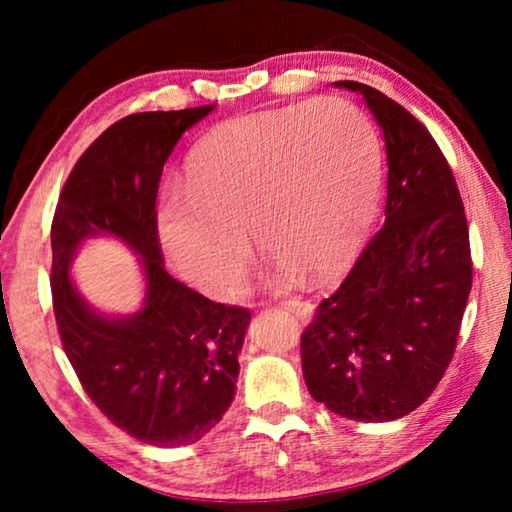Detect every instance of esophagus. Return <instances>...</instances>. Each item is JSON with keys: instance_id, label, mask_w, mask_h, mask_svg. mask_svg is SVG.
Listing matches in <instances>:
<instances>
[{"instance_id": "obj_1", "label": "esophagus", "mask_w": 512, "mask_h": 512, "mask_svg": "<svg viewBox=\"0 0 512 512\" xmlns=\"http://www.w3.org/2000/svg\"><path fill=\"white\" fill-rule=\"evenodd\" d=\"M282 305H284V309H289L298 320H302V323H309L311 316H314V302H309V300L300 298V296L291 298V300H284Z\"/></svg>"}]
</instances>
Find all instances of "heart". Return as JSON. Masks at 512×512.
<instances>
[{
    "mask_svg": "<svg viewBox=\"0 0 512 512\" xmlns=\"http://www.w3.org/2000/svg\"><path fill=\"white\" fill-rule=\"evenodd\" d=\"M187 196L158 207V241L183 280L235 298L250 241L314 282L357 255L381 196V144L341 99L302 101L207 133L187 164Z\"/></svg>",
    "mask_w": 512,
    "mask_h": 512,
    "instance_id": "obj_1",
    "label": "heart"
}]
</instances>
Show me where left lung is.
<instances>
[{
  "instance_id": "8db88e82",
  "label": "left lung",
  "mask_w": 512,
  "mask_h": 512,
  "mask_svg": "<svg viewBox=\"0 0 512 512\" xmlns=\"http://www.w3.org/2000/svg\"><path fill=\"white\" fill-rule=\"evenodd\" d=\"M334 85L363 94L384 131L386 221L302 332V375L341 418L388 422L418 409L454 357L472 289L470 232L427 126L370 85Z\"/></svg>"
}]
</instances>
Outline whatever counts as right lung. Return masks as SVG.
<instances>
[{
	"instance_id": "right-lung-1",
	"label": "right lung",
	"mask_w": 512,
	"mask_h": 512,
	"mask_svg": "<svg viewBox=\"0 0 512 512\" xmlns=\"http://www.w3.org/2000/svg\"><path fill=\"white\" fill-rule=\"evenodd\" d=\"M214 106L137 112L112 124L74 164L51 223V298L60 341L83 391L128 436L155 447L201 440L235 397L250 311L207 300L164 271L158 198L164 162ZM110 234L143 257L145 307L94 312L68 264L88 236Z\"/></svg>"
}]
</instances>
